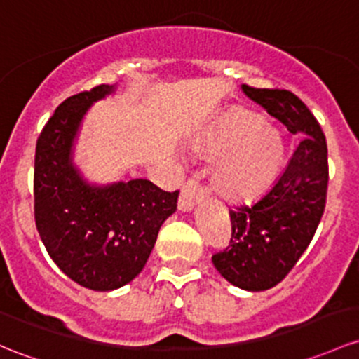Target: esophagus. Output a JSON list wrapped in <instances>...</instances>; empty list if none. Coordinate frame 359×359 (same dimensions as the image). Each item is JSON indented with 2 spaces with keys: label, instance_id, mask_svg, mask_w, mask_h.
<instances>
[{
  "label": "esophagus",
  "instance_id": "34e87169",
  "mask_svg": "<svg viewBox=\"0 0 359 359\" xmlns=\"http://www.w3.org/2000/svg\"><path fill=\"white\" fill-rule=\"evenodd\" d=\"M205 198V189L201 187V184L196 182V180L189 179L180 189V198H179V210L187 211L198 201Z\"/></svg>",
  "mask_w": 359,
  "mask_h": 359
}]
</instances>
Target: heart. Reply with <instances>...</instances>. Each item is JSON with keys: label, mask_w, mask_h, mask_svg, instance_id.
<instances>
[{"label": "heart", "mask_w": 359, "mask_h": 359, "mask_svg": "<svg viewBox=\"0 0 359 359\" xmlns=\"http://www.w3.org/2000/svg\"><path fill=\"white\" fill-rule=\"evenodd\" d=\"M262 126L256 115L232 111L196 144L201 156L218 158L211 184L229 201H252L269 189L280 172L284 139L271 127Z\"/></svg>", "instance_id": "obj_1"}]
</instances>
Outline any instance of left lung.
Returning a JSON list of instances; mask_svg holds the SVG:
<instances>
[{
  "label": "left lung",
  "mask_w": 359,
  "mask_h": 359,
  "mask_svg": "<svg viewBox=\"0 0 359 359\" xmlns=\"http://www.w3.org/2000/svg\"><path fill=\"white\" fill-rule=\"evenodd\" d=\"M243 90L301 137L273 186L252 205L230 210V244L211 256L215 269L232 285L266 290L294 269L322 220L329 184L327 141L318 120L294 93L248 84Z\"/></svg>",
  "instance_id": "8db88e82"
}]
</instances>
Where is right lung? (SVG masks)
Here are the masks:
<instances>
[{"label":"right lung","mask_w":359,"mask_h":359,"mask_svg":"<svg viewBox=\"0 0 359 359\" xmlns=\"http://www.w3.org/2000/svg\"><path fill=\"white\" fill-rule=\"evenodd\" d=\"M101 84L67 97L41 130L34 160V218L58 269L82 287L113 290L144 269L179 191L146 179L90 186L72 163V146L90 104L111 94Z\"/></svg>","instance_id":"obj_1"}]
</instances>
